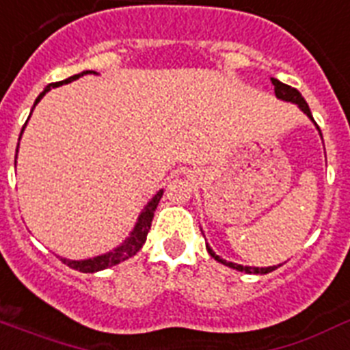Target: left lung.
<instances>
[{"instance_id":"8db88e82","label":"left lung","mask_w":350,"mask_h":350,"mask_svg":"<svg viewBox=\"0 0 350 350\" xmlns=\"http://www.w3.org/2000/svg\"><path fill=\"white\" fill-rule=\"evenodd\" d=\"M271 82H273L275 96H277L278 100L297 104V106L300 107V111H302L304 115H308L309 120L313 122L314 126H317V122H314L313 113H311V109H309L308 102L304 100V96L300 95V92H298V90H295V88L288 86V84H284V82L277 81V79H271ZM317 129H318V133H320V127L317 126ZM320 136H322V133H320ZM201 232H203V230H201ZM206 250H208V254L212 255V257H214L215 260H217V262L224 264V266H228V268H232V269H237V271H244V273H250V275H266V273H269V271H273V269H277L278 266H282V264H278V266H268V268H255V266H243V264H235V262H228V260H224L223 257H219V255L215 254L214 250L210 248L208 244H206Z\"/></svg>"}]
</instances>
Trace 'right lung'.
Returning a JSON list of instances; mask_svg holds the SVG:
<instances>
[{"label":"right lung","mask_w":350,"mask_h":350,"mask_svg":"<svg viewBox=\"0 0 350 350\" xmlns=\"http://www.w3.org/2000/svg\"><path fill=\"white\" fill-rule=\"evenodd\" d=\"M92 73L93 75H96V72H93V70H86V72L72 75L70 79H66V81L55 82V84H48V86L42 90V93H39V96L36 98V102H33V107L39 104V100H41L42 96L46 95V93L50 92L52 88L62 86V84H68V82L77 81L79 77L92 75ZM33 107H32V111H33ZM32 111H30V115H32ZM28 118H30V116H28ZM25 126H27V124H25ZM23 131H25V127L21 129V135H23ZM21 135H19V140H21ZM18 150H19V144H18V149H16V152H18ZM16 160H18V154H16ZM14 165H16V161H14ZM161 196H163V189L158 190V192H156V194L150 198L149 203H147L146 206L142 208V212H140V215H138V219H136L135 226H133V230H131V234L127 235L126 241L118 244L116 248L109 250V252H106V254L96 255V257L82 258V260H72V258H61V260L66 264V266H70V268H73V269H79V271H82V273H95V271H102V269L111 268V266H116V264L124 262V260H127L129 257L136 255L138 252H140L142 246H144V243H146L147 234H149V230H150V223H152L156 206H158V203H160Z\"/></svg>","instance_id":"obj_1"}]
</instances>
